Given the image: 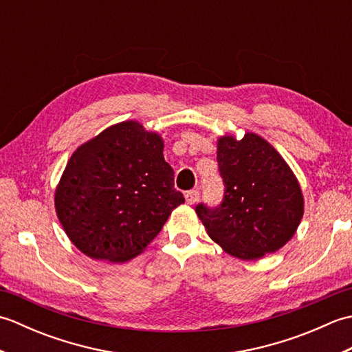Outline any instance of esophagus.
<instances>
[{
    "label": "esophagus",
    "instance_id": "obj_1",
    "mask_svg": "<svg viewBox=\"0 0 352 352\" xmlns=\"http://www.w3.org/2000/svg\"><path fill=\"white\" fill-rule=\"evenodd\" d=\"M184 198H186V203L188 204H195L197 201L199 199V190L193 189V190H189L184 193Z\"/></svg>",
    "mask_w": 352,
    "mask_h": 352
}]
</instances>
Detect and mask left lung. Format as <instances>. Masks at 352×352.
Here are the masks:
<instances>
[{"label":"left lung","mask_w":352,"mask_h":352,"mask_svg":"<svg viewBox=\"0 0 352 352\" xmlns=\"http://www.w3.org/2000/svg\"><path fill=\"white\" fill-rule=\"evenodd\" d=\"M216 159L226 186L222 203L195 208L207 234L241 260L283 248L304 214L301 186L289 164L256 133L219 138Z\"/></svg>","instance_id":"1"}]
</instances>
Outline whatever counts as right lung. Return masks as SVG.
I'll return each instance as SVG.
<instances>
[{"mask_svg": "<svg viewBox=\"0 0 352 352\" xmlns=\"http://www.w3.org/2000/svg\"><path fill=\"white\" fill-rule=\"evenodd\" d=\"M183 203L162 136L138 121L111 125L78 146L54 197L69 241L87 257L111 263L139 256Z\"/></svg>", "mask_w": 352, "mask_h": 352, "instance_id": "obj_1", "label": "right lung"}]
</instances>
